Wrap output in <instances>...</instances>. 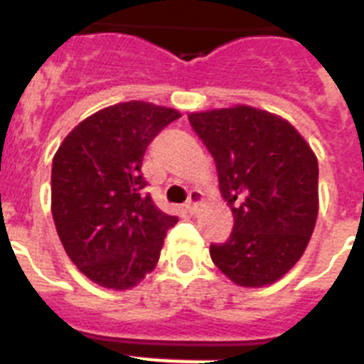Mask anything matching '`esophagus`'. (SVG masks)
<instances>
[{
	"mask_svg": "<svg viewBox=\"0 0 364 364\" xmlns=\"http://www.w3.org/2000/svg\"><path fill=\"white\" fill-rule=\"evenodd\" d=\"M200 202H202V191H191L189 193L188 204H186V210H188L189 213H195L198 205H200Z\"/></svg>",
	"mask_w": 364,
	"mask_h": 364,
	"instance_id": "1",
	"label": "esophagus"
}]
</instances>
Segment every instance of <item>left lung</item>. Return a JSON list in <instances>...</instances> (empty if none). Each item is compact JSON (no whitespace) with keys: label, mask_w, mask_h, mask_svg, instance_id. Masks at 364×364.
I'll use <instances>...</instances> for the list:
<instances>
[{"label":"left lung","mask_w":364,"mask_h":364,"mask_svg":"<svg viewBox=\"0 0 364 364\" xmlns=\"http://www.w3.org/2000/svg\"><path fill=\"white\" fill-rule=\"evenodd\" d=\"M213 154L235 224L210 255L231 282L262 288L290 272L306 250L319 213V166L288 120L252 105L189 112Z\"/></svg>","instance_id":"obj_1"}]
</instances>
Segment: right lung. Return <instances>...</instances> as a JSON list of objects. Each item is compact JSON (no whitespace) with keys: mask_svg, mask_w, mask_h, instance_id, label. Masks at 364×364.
Instances as JSON below:
<instances>
[{"mask_svg":"<svg viewBox=\"0 0 364 364\" xmlns=\"http://www.w3.org/2000/svg\"><path fill=\"white\" fill-rule=\"evenodd\" d=\"M176 109L149 102L109 105L80 122L53 159L50 211L76 268L107 290H131L160 259L178 218L144 195L142 159Z\"/></svg>","mask_w":364,"mask_h":364,"instance_id":"obj_1","label":"right lung"}]
</instances>
